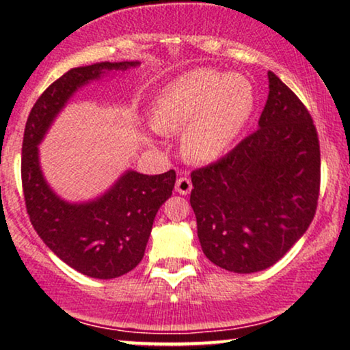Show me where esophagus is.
Returning a JSON list of instances; mask_svg holds the SVG:
<instances>
[{"label": "esophagus", "instance_id": "1", "mask_svg": "<svg viewBox=\"0 0 350 350\" xmlns=\"http://www.w3.org/2000/svg\"><path fill=\"white\" fill-rule=\"evenodd\" d=\"M191 189H192L191 179H187V178H179L178 180H176V191H178L179 194L187 196L189 192H191Z\"/></svg>", "mask_w": 350, "mask_h": 350}]
</instances>
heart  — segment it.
<instances>
[{
    "label": "heart",
    "instance_id": "obj_1",
    "mask_svg": "<svg viewBox=\"0 0 350 350\" xmlns=\"http://www.w3.org/2000/svg\"><path fill=\"white\" fill-rule=\"evenodd\" d=\"M255 92L245 75L196 69L167 83L154 98L151 123L159 133H183V150L212 161L228 150L248 123Z\"/></svg>",
    "mask_w": 350,
    "mask_h": 350
}]
</instances>
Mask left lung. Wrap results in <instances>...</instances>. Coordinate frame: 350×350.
<instances>
[{"mask_svg": "<svg viewBox=\"0 0 350 350\" xmlns=\"http://www.w3.org/2000/svg\"><path fill=\"white\" fill-rule=\"evenodd\" d=\"M268 82L258 130L191 174L204 255L234 273L267 270L283 258L308 230L319 198L321 152L311 115L273 72Z\"/></svg>", "mask_w": 350, "mask_h": 350, "instance_id": "8db88e82", "label": "left lung"}]
</instances>
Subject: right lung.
Masks as SVG:
<instances>
[{
	"instance_id": "obj_1",
	"label": "right lung",
	"mask_w": 350,
	"mask_h": 350,
	"mask_svg": "<svg viewBox=\"0 0 350 350\" xmlns=\"http://www.w3.org/2000/svg\"><path fill=\"white\" fill-rule=\"evenodd\" d=\"M138 66V60H126L70 69L38 98L24 128L21 179L31 224L64 263L92 278H118L142 262L154 217L172 194L176 172L148 176L128 170L98 198L67 202L44 178L39 144L79 88L111 70Z\"/></svg>"
}]
</instances>
